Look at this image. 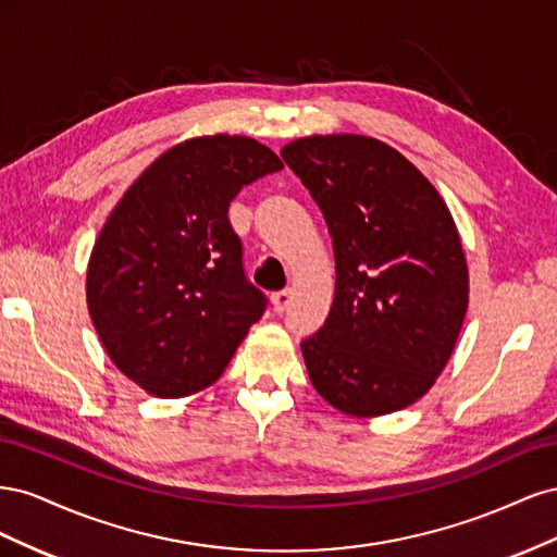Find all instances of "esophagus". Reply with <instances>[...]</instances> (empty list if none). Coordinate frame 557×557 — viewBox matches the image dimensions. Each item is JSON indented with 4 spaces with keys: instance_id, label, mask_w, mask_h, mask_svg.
<instances>
[{
    "instance_id": "34e87169",
    "label": "esophagus",
    "mask_w": 557,
    "mask_h": 557,
    "mask_svg": "<svg viewBox=\"0 0 557 557\" xmlns=\"http://www.w3.org/2000/svg\"><path fill=\"white\" fill-rule=\"evenodd\" d=\"M290 305V290H278L272 295V307L276 313H283Z\"/></svg>"
}]
</instances>
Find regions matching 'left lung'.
Listing matches in <instances>:
<instances>
[{"instance_id": "8db88e82", "label": "left lung", "mask_w": 557, "mask_h": 557, "mask_svg": "<svg viewBox=\"0 0 557 557\" xmlns=\"http://www.w3.org/2000/svg\"><path fill=\"white\" fill-rule=\"evenodd\" d=\"M281 156L323 211L334 246L330 315L301 342L313 387L346 416L409 407L444 372L469 305L446 201L372 137L313 134Z\"/></svg>"}]
</instances>
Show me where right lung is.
<instances>
[{"mask_svg": "<svg viewBox=\"0 0 557 557\" xmlns=\"http://www.w3.org/2000/svg\"><path fill=\"white\" fill-rule=\"evenodd\" d=\"M283 170L250 137H195L162 153L111 211L88 262V311L107 356L156 397L218 381L267 297L248 283L230 201Z\"/></svg>", "mask_w": 557, "mask_h": 557, "instance_id": "add662e5", "label": "right lung"}]
</instances>
